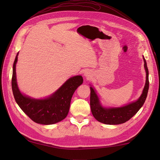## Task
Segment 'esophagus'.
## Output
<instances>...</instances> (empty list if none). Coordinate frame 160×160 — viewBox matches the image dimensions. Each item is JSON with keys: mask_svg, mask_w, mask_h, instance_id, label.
<instances>
[{"mask_svg": "<svg viewBox=\"0 0 160 160\" xmlns=\"http://www.w3.org/2000/svg\"><path fill=\"white\" fill-rule=\"evenodd\" d=\"M84 76H85L86 78H89L90 76H89V73H88V72H85V73H84Z\"/></svg>", "mask_w": 160, "mask_h": 160, "instance_id": "34e87169", "label": "esophagus"}]
</instances>
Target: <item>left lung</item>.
<instances>
[{"label": "left lung", "instance_id": "1", "mask_svg": "<svg viewBox=\"0 0 160 160\" xmlns=\"http://www.w3.org/2000/svg\"><path fill=\"white\" fill-rule=\"evenodd\" d=\"M143 59L144 68L147 73V79H146V84L142 94L140 98L135 102L120 108H104L100 104L99 99L95 91L92 87H90V106L91 113L98 122L106 124H120L124 123L130 120L140 109L147 97L149 87L148 70L144 57H143Z\"/></svg>", "mask_w": 160, "mask_h": 160}]
</instances>
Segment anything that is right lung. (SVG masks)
Wrapping results in <instances>:
<instances>
[{"mask_svg":"<svg viewBox=\"0 0 160 160\" xmlns=\"http://www.w3.org/2000/svg\"><path fill=\"white\" fill-rule=\"evenodd\" d=\"M18 54L13 62L12 88L15 100L20 108L33 122L42 124H53L60 122L69 113L71 98L77 88L83 82L81 76L69 78L55 93L44 100H35L20 92L16 82V64Z\"/></svg>","mask_w":160,"mask_h":160,"instance_id":"obj_1","label":"right lung"}]
</instances>
